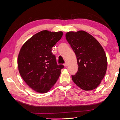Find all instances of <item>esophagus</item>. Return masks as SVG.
<instances>
[{
    "label": "esophagus",
    "instance_id": "obj_1",
    "mask_svg": "<svg viewBox=\"0 0 120 120\" xmlns=\"http://www.w3.org/2000/svg\"><path fill=\"white\" fill-rule=\"evenodd\" d=\"M68 62H67V61H66L65 62V64H64V67H67L68 66Z\"/></svg>",
    "mask_w": 120,
    "mask_h": 120
}]
</instances>
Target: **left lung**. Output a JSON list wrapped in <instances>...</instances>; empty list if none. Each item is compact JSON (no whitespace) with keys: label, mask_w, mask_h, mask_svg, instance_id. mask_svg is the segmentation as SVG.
<instances>
[{"label":"left lung","mask_w":120,"mask_h":120,"mask_svg":"<svg viewBox=\"0 0 120 120\" xmlns=\"http://www.w3.org/2000/svg\"><path fill=\"white\" fill-rule=\"evenodd\" d=\"M66 40L76 56L78 71L72 75L73 82L82 90H91L101 84L106 74L107 60L104 49L87 32H68Z\"/></svg>","instance_id":"left-lung-1"}]
</instances>
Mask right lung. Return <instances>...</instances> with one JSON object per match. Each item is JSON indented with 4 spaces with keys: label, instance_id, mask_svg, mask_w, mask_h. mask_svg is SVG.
<instances>
[{
    "label": "right lung",
    "instance_id": "obj_1",
    "mask_svg": "<svg viewBox=\"0 0 120 120\" xmlns=\"http://www.w3.org/2000/svg\"><path fill=\"white\" fill-rule=\"evenodd\" d=\"M62 32L44 30L28 39L19 51L17 64L26 84L39 93H47L59 77L62 64H57L52 48L62 38Z\"/></svg>",
    "mask_w": 120,
    "mask_h": 120
}]
</instances>
